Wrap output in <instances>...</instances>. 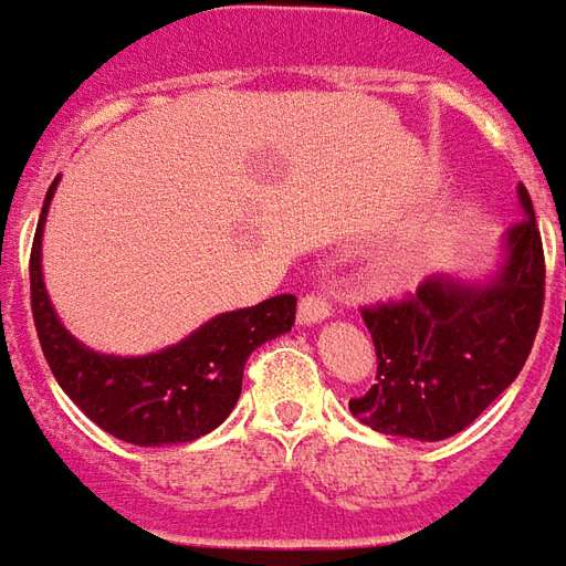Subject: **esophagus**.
Masks as SVG:
<instances>
[{
  "mask_svg": "<svg viewBox=\"0 0 566 566\" xmlns=\"http://www.w3.org/2000/svg\"><path fill=\"white\" fill-rule=\"evenodd\" d=\"M324 318H331V306H327V300H324V296L306 294L303 300H300L296 322L303 324V327H312V324L324 322Z\"/></svg>",
  "mask_w": 566,
  "mask_h": 566,
  "instance_id": "obj_1",
  "label": "esophagus"
}]
</instances>
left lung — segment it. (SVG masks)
<instances>
[{"instance_id":"1","label":"left lung","mask_w":566,"mask_h":566,"mask_svg":"<svg viewBox=\"0 0 566 566\" xmlns=\"http://www.w3.org/2000/svg\"><path fill=\"white\" fill-rule=\"evenodd\" d=\"M521 223L481 279L441 272L401 303L365 310L377 382L349 410L382 434L444 441L475 422L515 382L531 355L545 294L533 201L517 184Z\"/></svg>"}]
</instances>
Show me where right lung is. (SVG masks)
Wrapping results in <instances>:
<instances>
[{"instance_id":"add662e5","label":"right lung","mask_w":566,"mask_h":566,"mask_svg":"<svg viewBox=\"0 0 566 566\" xmlns=\"http://www.w3.org/2000/svg\"><path fill=\"white\" fill-rule=\"evenodd\" d=\"M57 184L61 174L42 205L30 256L35 334L51 374L82 413L118 441L168 448L208 434L239 401L248 355L294 327L296 296L279 294L220 312L184 339L146 355L91 349L63 327L42 275V235Z\"/></svg>"}]
</instances>
